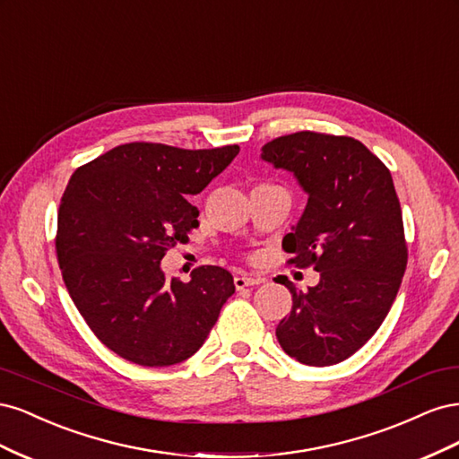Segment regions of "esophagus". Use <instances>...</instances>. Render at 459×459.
Returning a JSON list of instances; mask_svg holds the SVG:
<instances>
[{"instance_id":"esophagus-1","label":"esophagus","mask_w":459,"mask_h":459,"mask_svg":"<svg viewBox=\"0 0 459 459\" xmlns=\"http://www.w3.org/2000/svg\"><path fill=\"white\" fill-rule=\"evenodd\" d=\"M264 280L262 277H251V275H245V273H238L233 277V285L235 289H245V287H253V285H260Z\"/></svg>"}]
</instances>
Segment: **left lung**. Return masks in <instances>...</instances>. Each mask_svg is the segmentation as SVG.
Returning <instances> with one entry per match:
<instances>
[{"label":"left lung","instance_id":"8db88e82","mask_svg":"<svg viewBox=\"0 0 459 459\" xmlns=\"http://www.w3.org/2000/svg\"><path fill=\"white\" fill-rule=\"evenodd\" d=\"M260 159L293 174L308 203L283 238L289 262L319 272V283L283 285L293 308L275 329L281 349L307 366H333L373 337L406 270L393 176L352 137L297 132L262 147Z\"/></svg>","mask_w":459,"mask_h":459}]
</instances>
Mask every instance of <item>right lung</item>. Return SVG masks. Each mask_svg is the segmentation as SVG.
<instances>
[{
	"label": "right lung",
	"instance_id": "1",
	"mask_svg": "<svg viewBox=\"0 0 459 459\" xmlns=\"http://www.w3.org/2000/svg\"><path fill=\"white\" fill-rule=\"evenodd\" d=\"M238 145L187 151L126 143L78 169L57 216V258L68 295L107 349L164 368L195 354L235 293L233 277L203 266L187 283L160 260L197 228V195L238 157Z\"/></svg>",
	"mask_w": 459,
	"mask_h": 459
}]
</instances>
